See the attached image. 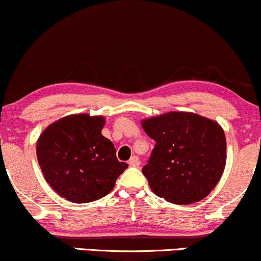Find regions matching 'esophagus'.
<instances>
[{"label": "esophagus", "instance_id": "obj_1", "mask_svg": "<svg viewBox=\"0 0 261 261\" xmlns=\"http://www.w3.org/2000/svg\"><path fill=\"white\" fill-rule=\"evenodd\" d=\"M128 164H129V166H139L140 165V161H139V159H138V156H132L130 158V160L128 161Z\"/></svg>", "mask_w": 261, "mask_h": 261}]
</instances>
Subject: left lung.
Masks as SVG:
<instances>
[{"instance_id":"8db88e82","label":"left lung","mask_w":261,"mask_h":261,"mask_svg":"<svg viewBox=\"0 0 261 261\" xmlns=\"http://www.w3.org/2000/svg\"><path fill=\"white\" fill-rule=\"evenodd\" d=\"M142 127L156 142L143 167L151 191L172 204L207 197L226 166L221 125L198 113L171 111L143 119Z\"/></svg>"}]
</instances>
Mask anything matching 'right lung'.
Returning <instances> with one entry per match:
<instances>
[{
    "label": "right lung",
    "mask_w": 261,
    "mask_h": 261,
    "mask_svg": "<svg viewBox=\"0 0 261 261\" xmlns=\"http://www.w3.org/2000/svg\"><path fill=\"white\" fill-rule=\"evenodd\" d=\"M102 116L75 113L51 123L40 134L36 156L46 182L73 203L109 194L128 167L116 158L112 142L101 134Z\"/></svg>",
    "instance_id": "obj_1"
}]
</instances>
